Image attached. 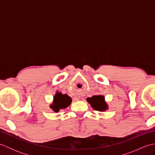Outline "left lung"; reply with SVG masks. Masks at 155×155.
Wrapping results in <instances>:
<instances>
[{"instance_id": "8db88e82", "label": "left lung", "mask_w": 155, "mask_h": 155, "mask_svg": "<svg viewBox=\"0 0 155 155\" xmlns=\"http://www.w3.org/2000/svg\"><path fill=\"white\" fill-rule=\"evenodd\" d=\"M87 101L90 103L91 106L94 110L98 111H105L108 109V104L104 100V97L103 95H96L87 98Z\"/></svg>"}]
</instances>
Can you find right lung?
<instances>
[{"instance_id":"1","label":"right lung","mask_w":155,"mask_h":155,"mask_svg":"<svg viewBox=\"0 0 155 155\" xmlns=\"http://www.w3.org/2000/svg\"><path fill=\"white\" fill-rule=\"evenodd\" d=\"M71 102L72 98L67 94H62L61 93L57 92L53 98L52 104L50 105V108L57 113L60 109L68 107L71 104Z\"/></svg>"}]
</instances>
